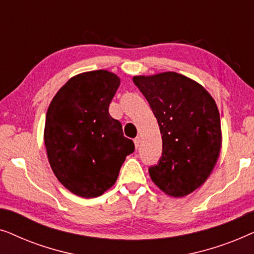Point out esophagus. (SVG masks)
Returning <instances> with one entry per match:
<instances>
[{
	"label": "esophagus",
	"instance_id": "esophagus-1",
	"mask_svg": "<svg viewBox=\"0 0 254 254\" xmlns=\"http://www.w3.org/2000/svg\"><path fill=\"white\" fill-rule=\"evenodd\" d=\"M134 143H135V148H140V145H141V137H136L134 140Z\"/></svg>",
	"mask_w": 254,
	"mask_h": 254
}]
</instances>
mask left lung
<instances>
[{"label":"left lung","mask_w":254,"mask_h":254,"mask_svg":"<svg viewBox=\"0 0 254 254\" xmlns=\"http://www.w3.org/2000/svg\"><path fill=\"white\" fill-rule=\"evenodd\" d=\"M133 82L148 100L162 135V158L149 169L150 178L166 195H189L208 179L220 156L216 103L202 85L175 71L137 75Z\"/></svg>","instance_id":"8db88e82"}]
</instances>
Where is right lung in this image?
<instances>
[{
  "label": "right lung",
  "mask_w": 254,
  "mask_h": 254,
  "mask_svg": "<svg viewBox=\"0 0 254 254\" xmlns=\"http://www.w3.org/2000/svg\"><path fill=\"white\" fill-rule=\"evenodd\" d=\"M119 85V76L109 70L81 72L61 86L48 106V162L59 182L77 196L97 197L110 190L135 149L109 113Z\"/></svg>",
  "instance_id": "1"
}]
</instances>
